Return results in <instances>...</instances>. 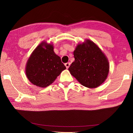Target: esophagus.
Returning <instances> with one entry per match:
<instances>
[{
	"label": "esophagus",
	"instance_id": "esophagus-1",
	"mask_svg": "<svg viewBox=\"0 0 133 133\" xmlns=\"http://www.w3.org/2000/svg\"><path fill=\"white\" fill-rule=\"evenodd\" d=\"M70 65V64L69 63H65V66H66V68H67V69H68V68L69 67Z\"/></svg>",
	"mask_w": 133,
	"mask_h": 133
}]
</instances>
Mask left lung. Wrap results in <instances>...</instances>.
Listing matches in <instances>:
<instances>
[{
	"label": "left lung",
	"instance_id": "left-lung-1",
	"mask_svg": "<svg viewBox=\"0 0 133 133\" xmlns=\"http://www.w3.org/2000/svg\"><path fill=\"white\" fill-rule=\"evenodd\" d=\"M74 57V62L68 70L82 85L95 88L105 82L109 64L105 54L93 42L88 39L78 44Z\"/></svg>",
	"mask_w": 133,
	"mask_h": 133
}]
</instances>
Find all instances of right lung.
<instances>
[{
    "label": "right lung",
    "mask_w": 133,
    "mask_h": 133,
    "mask_svg": "<svg viewBox=\"0 0 133 133\" xmlns=\"http://www.w3.org/2000/svg\"><path fill=\"white\" fill-rule=\"evenodd\" d=\"M66 67L54 51L51 44L43 42L28 59L25 68L28 79L34 85L45 88L53 83Z\"/></svg>",
    "instance_id": "obj_1"
}]
</instances>
